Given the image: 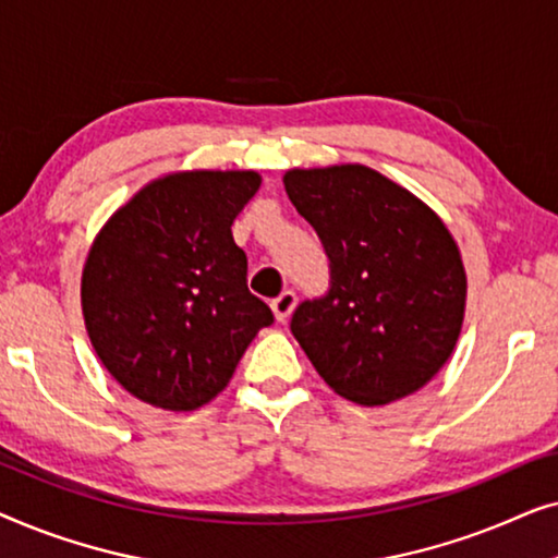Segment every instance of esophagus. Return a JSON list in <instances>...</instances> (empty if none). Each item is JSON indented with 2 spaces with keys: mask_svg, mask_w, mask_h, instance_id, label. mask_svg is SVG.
I'll use <instances>...</instances> for the list:
<instances>
[{
  "mask_svg": "<svg viewBox=\"0 0 558 558\" xmlns=\"http://www.w3.org/2000/svg\"><path fill=\"white\" fill-rule=\"evenodd\" d=\"M294 304H296V294L292 292V289H284V292H281L277 300L271 302V310H274V317L279 319V323H287V317L292 315V310H294Z\"/></svg>",
  "mask_w": 558,
  "mask_h": 558,
  "instance_id": "esophagus-1",
  "label": "esophagus"
}]
</instances>
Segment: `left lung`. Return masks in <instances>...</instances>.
Masks as SVG:
<instances>
[{"label": "left lung", "instance_id": "left-lung-1", "mask_svg": "<svg viewBox=\"0 0 558 558\" xmlns=\"http://www.w3.org/2000/svg\"><path fill=\"white\" fill-rule=\"evenodd\" d=\"M287 195L323 241L330 287L292 335L335 393L384 407L429 384L460 338V248L426 205L363 165L289 170Z\"/></svg>", "mask_w": 558, "mask_h": 558}]
</instances>
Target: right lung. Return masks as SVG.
<instances>
[{
  "label": "right lung",
  "mask_w": 558,
  "mask_h": 558,
  "mask_svg": "<svg viewBox=\"0 0 558 558\" xmlns=\"http://www.w3.org/2000/svg\"><path fill=\"white\" fill-rule=\"evenodd\" d=\"M256 172H178L149 182L96 235L83 266L88 338L136 399L193 411L223 391L269 304L248 292L231 226Z\"/></svg>",
  "instance_id": "obj_1"
}]
</instances>
